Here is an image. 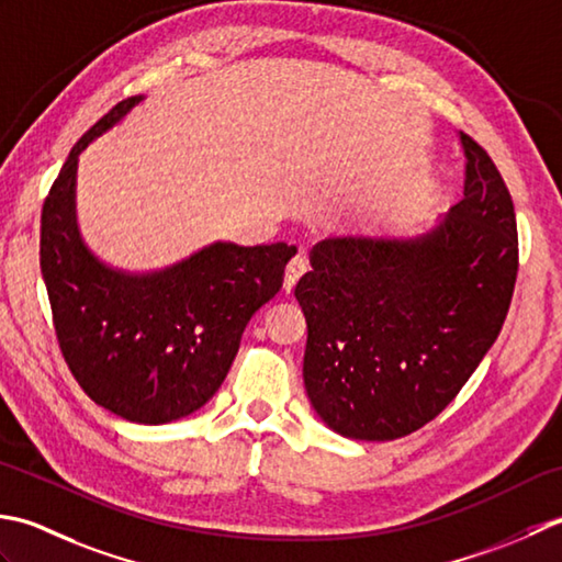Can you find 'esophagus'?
<instances>
[{"label": "esophagus", "mask_w": 562, "mask_h": 562, "mask_svg": "<svg viewBox=\"0 0 562 562\" xmlns=\"http://www.w3.org/2000/svg\"><path fill=\"white\" fill-rule=\"evenodd\" d=\"M305 271H307V259H305L303 255H295V257L289 261V267H285V277H283V289H285V293H291V291L295 289L297 279H301Z\"/></svg>", "instance_id": "esophagus-1"}]
</instances>
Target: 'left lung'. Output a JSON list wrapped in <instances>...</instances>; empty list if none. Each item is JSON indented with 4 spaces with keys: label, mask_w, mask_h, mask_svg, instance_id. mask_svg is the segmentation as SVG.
Here are the masks:
<instances>
[{
    "label": "left lung",
    "mask_w": 562,
    "mask_h": 562,
    "mask_svg": "<svg viewBox=\"0 0 562 562\" xmlns=\"http://www.w3.org/2000/svg\"><path fill=\"white\" fill-rule=\"evenodd\" d=\"M463 199L417 237H327L295 285L303 381L329 429L361 441L417 431L495 345L519 269L517 215L490 155L461 133Z\"/></svg>",
    "instance_id": "8db88e82"
}]
</instances>
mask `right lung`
Returning a JSON list of instances; mask_svg holds the SVG:
<instances>
[{"label": "right lung", "instance_id": "right-lung-1", "mask_svg": "<svg viewBox=\"0 0 562 562\" xmlns=\"http://www.w3.org/2000/svg\"><path fill=\"white\" fill-rule=\"evenodd\" d=\"M140 101H121L72 147L43 203L41 271L57 341L82 391L123 419L167 425L215 395L295 247L213 243L147 273L104 265L77 227V159Z\"/></svg>", "mask_w": 562, "mask_h": 562}]
</instances>
